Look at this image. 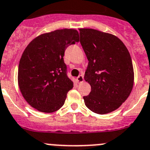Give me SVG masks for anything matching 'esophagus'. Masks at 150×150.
<instances>
[{"label":"esophagus","instance_id":"34e87169","mask_svg":"<svg viewBox=\"0 0 150 150\" xmlns=\"http://www.w3.org/2000/svg\"><path fill=\"white\" fill-rule=\"evenodd\" d=\"M76 80H77V82H79V83H82V82H83V81H84L83 76H82V75H79V76L76 78Z\"/></svg>","mask_w":150,"mask_h":150}]
</instances>
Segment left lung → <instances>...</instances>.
I'll return each instance as SVG.
<instances>
[{"label": "left lung", "mask_w": 150, "mask_h": 150, "mask_svg": "<svg viewBox=\"0 0 150 150\" xmlns=\"http://www.w3.org/2000/svg\"><path fill=\"white\" fill-rule=\"evenodd\" d=\"M80 43L88 60L84 79L91 91L83 97L91 111L105 115L117 109L129 97L134 71L129 50L115 35L94 29H79Z\"/></svg>", "instance_id": "left-lung-1"}]
</instances>
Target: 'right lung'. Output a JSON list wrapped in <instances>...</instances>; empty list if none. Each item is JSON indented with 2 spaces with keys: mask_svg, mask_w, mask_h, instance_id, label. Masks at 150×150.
Returning a JSON list of instances; mask_svg holds the SVG:
<instances>
[{
  "mask_svg": "<svg viewBox=\"0 0 150 150\" xmlns=\"http://www.w3.org/2000/svg\"><path fill=\"white\" fill-rule=\"evenodd\" d=\"M79 40L77 30L62 29L38 35L30 42L18 64L22 95L33 108L51 113L64 103L74 82L67 76L64 51Z\"/></svg>",
  "mask_w": 150,
  "mask_h": 150,
  "instance_id": "obj_1",
  "label": "right lung"
}]
</instances>
